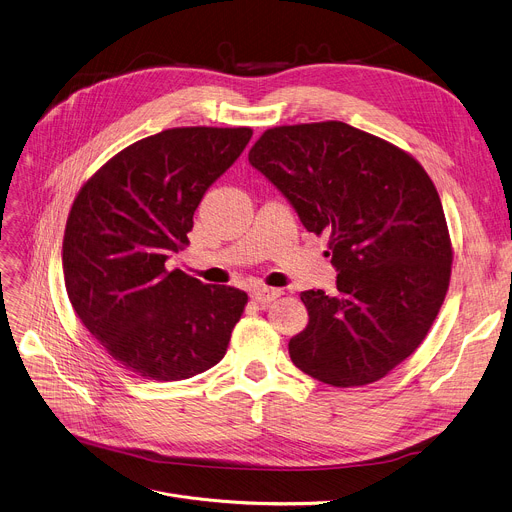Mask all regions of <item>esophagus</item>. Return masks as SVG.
Instances as JSON below:
<instances>
[{
  "label": "esophagus",
  "instance_id": "1",
  "mask_svg": "<svg viewBox=\"0 0 512 512\" xmlns=\"http://www.w3.org/2000/svg\"><path fill=\"white\" fill-rule=\"evenodd\" d=\"M280 294H282V290H280V288H267V286H261V288L253 290V300H255V302H259V304H267V302H271V300L280 298Z\"/></svg>",
  "mask_w": 512,
  "mask_h": 512
}]
</instances>
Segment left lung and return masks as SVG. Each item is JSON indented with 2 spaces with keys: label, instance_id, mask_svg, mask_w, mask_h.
<instances>
[{
  "label": "left lung",
  "instance_id": "1",
  "mask_svg": "<svg viewBox=\"0 0 512 512\" xmlns=\"http://www.w3.org/2000/svg\"><path fill=\"white\" fill-rule=\"evenodd\" d=\"M249 162L304 228L329 236L337 292H300L309 325L292 362L331 387L379 381L410 358L445 302L453 247L424 166L395 144L342 121L265 129Z\"/></svg>",
  "mask_w": 512,
  "mask_h": 512
}]
</instances>
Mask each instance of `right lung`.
Returning <instances> with one entry per match:
<instances>
[{"instance_id":"1","label":"right lung","mask_w":512,"mask_h":512,"mask_svg":"<svg viewBox=\"0 0 512 512\" xmlns=\"http://www.w3.org/2000/svg\"><path fill=\"white\" fill-rule=\"evenodd\" d=\"M251 127H173L135 142L80 187L63 234L76 315L115 362L148 381L216 366L249 296L166 259L189 245L203 193L241 156Z\"/></svg>"}]
</instances>
